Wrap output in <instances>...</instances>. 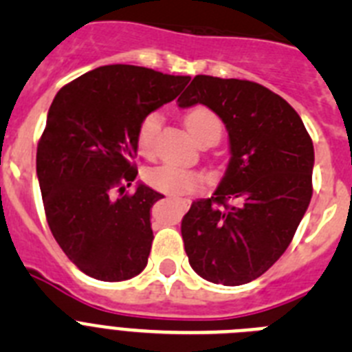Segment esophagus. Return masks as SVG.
Masks as SVG:
<instances>
[{"instance_id":"obj_1","label":"esophagus","mask_w":352,"mask_h":352,"mask_svg":"<svg viewBox=\"0 0 352 352\" xmlns=\"http://www.w3.org/2000/svg\"><path fill=\"white\" fill-rule=\"evenodd\" d=\"M178 204H179V208H182V210H183V211H185V210H186V208H188V203H186V201H179V203H178Z\"/></svg>"}]
</instances>
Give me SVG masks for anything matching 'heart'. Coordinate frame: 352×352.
<instances>
[{"label": "heart", "instance_id": "heart-1", "mask_svg": "<svg viewBox=\"0 0 352 352\" xmlns=\"http://www.w3.org/2000/svg\"><path fill=\"white\" fill-rule=\"evenodd\" d=\"M162 118L158 113H151L141 121L138 132L139 151L146 157H151L155 149V139L160 130ZM185 126L190 132L192 138L201 142L206 138H220L222 125L213 111L206 107H195L185 116ZM144 179L155 190L166 192L173 195H185L197 190L199 176L190 169L173 166V164H162L146 170Z\"/></svg>", "mask_w": 352, "mask_h": 352}]
</instances>
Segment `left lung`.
Instances as JSON below:
<instances>
[{
  "instance_id": "8db88e82",
  "label": "left lung",
  "mask_w": 352,
  "mask_h": 352,
  "mask_svg": "<svg viewBox=\"0 0 352 352\" xmlns=\"http://www.w3.org/2000/svg\"><path fill=\"white\" fill-rule=\"evenodd\" d=\"M195 104L223 121L231 158L214 194L183 217L185 252L204 280L248 284L280 259L309 208L312 139L282 96L252 80L195 76L178 105Z\"/></svg>"
}]
</instances>
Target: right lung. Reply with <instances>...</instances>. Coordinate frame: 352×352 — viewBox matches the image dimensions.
<instances>
[{"instance_id":"obj_1","label":"right lung","mask_w":352,"mask_h":352,"mask_svg":"<svg viewBox=\"0 0 352 352\" xmlns=\"http://www.w3.org/2000/svg\"><path fill=\"white\" fill-rule=\"evenodd\" d=\"M188 76L105 65L63 86L36 148V176L51 232L88 276L129 280L148 264L151 208L164 195L139 183L132 158L141 121L174 100Z\"/></svg>"}]
</instances>
